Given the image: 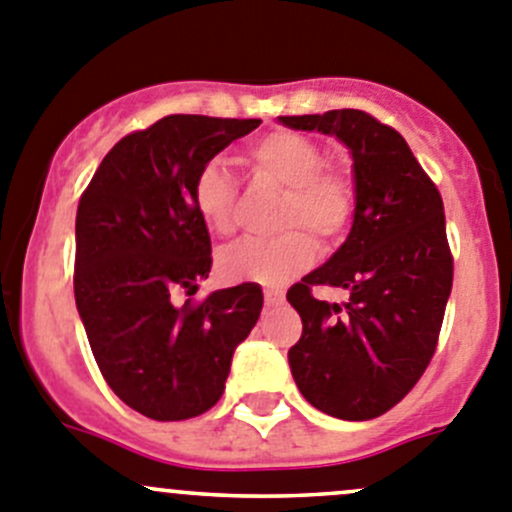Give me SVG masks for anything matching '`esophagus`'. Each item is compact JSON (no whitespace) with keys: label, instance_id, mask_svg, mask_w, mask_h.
<instances>
[{"label":"esophagus","instance_id":"esophagus-1","mask_svg":"<svg viewBox=\"0 0 512 512\" xmlns=\"http://www.w3.org/2000/svg\"><path fill=\"white\" fill-rule=\"evenodd\" d=\"M282 302H285L282 289H265V307H280Z\"/></svg>","mask_w":512,"mask_h":512}]
</instances>
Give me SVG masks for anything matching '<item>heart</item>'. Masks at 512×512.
<instances>
[{"mask_svg":"<svg viewBox=\"0 0 512 512\" xmlns=\"http://www.w3.org/2000/svg\"><path fill=\"white\" fill-rule=\"evenodd\" d=\"M252 170L285 188L280 227L272 240H245L218 252V275L225 282L282 285L317 260L314 235L332 242L354 218V185L347 173L324 168V151L307 136L272 131L247 148ZM193 208L210 232L225 235L232 227V183L220 160H208L193 180ZM293 230L289 231L288 227Z\"/></svg>","mask_w":512,"mask_h":512,"instance_id":"1","label":"heart"}]
</instances>
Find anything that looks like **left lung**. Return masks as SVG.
<instances>
[{
  "label": "left lung",
  "instance_id": "left-lung-1",
  "mask_svg": "<svg viewBox=\"0 0 512 512\" xmlns=\"http://www.w3.org/2000/svg\"><path fill=\"white\" fill-rule=\"evenodd\" d=\"M294 131L337 136L354 160V223L337 252L287 292L302 317L289 349L294 384L314 409L369 421L399 404L436 352L453 285L443 200L399 131L356 108L280 116ZM317 284L347 288L338 305Z\"/></svg>",
  "mask_w": 512,
  "mask_h": 512
}]
</instances>
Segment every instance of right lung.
I'll use <instances>...</instances> for the list:
<instances>
[{
  "label": "right lung",
  "mask_w": 512,
  "mask_h": 512,
  "mask_svg": "<svg viewBox=\"0 0 512 512\" xmlns=\"http://www.w3.org/2000/svg\"><path fill=\"white\" fill-rule=\"evenodd\" d=\"M260 126L257 118L165 116L121 138L76 210V309L113 394L153 421L218 404L237 344L257 324L262 289H218L203 302L210 235L193 208L208 160Z\"/></svg>",
  "instance_id": "add662e5"
}]
</instances>
